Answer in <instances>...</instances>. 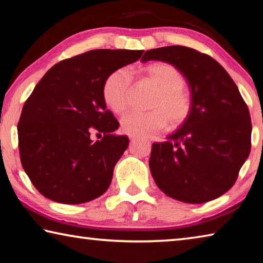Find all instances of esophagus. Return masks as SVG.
<instances>
[{
  "mask_svg": "<svg viewBox=\"0 0 263 263\" xmlns=\"http://www.w3.org/2000/svg\"><path fill=\"white\" fill-rule=\"evenodd\" d=\"M128 138H130L131 140H133V139H136V137L135 136H128Z\"/></svg>",
  "mask_w": 263,
  "mask_h": 263,
  "instance_id": "34e87169",
  "label": "esophagus"
}]
</instances>
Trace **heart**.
<instances>
[{"instance_id": "heart-1", "label": "heart", "mask_w": 263, "mask_h": 263, "mask_svg": "<svg viewBox=\"0 0 263 263\" xmlns=\"http://www.w3.org/2000/svg\"><path fill=\"white\" fill-rule=\"evenodd\" d=\"M146 75L158 89L151 111H130L121 119L122 130L128 136H146L161 130L167 121L171 126L183 123L190 111V101L183 92L182 74L168 64H155L146 69ZM133 77L130 69L119 68L111 73L103 86L105 103L115 112L125 111L130 103Z\"/></svg>"}]
</instances>
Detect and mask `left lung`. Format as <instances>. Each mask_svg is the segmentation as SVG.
<instances>
[{
	"label": "left lung",
	"instance_id": "1",
	"mask_svg": "<svg viewBox=\"0 0 263 263\" xmlns=\"http://www.w3.org/2000/svg\"><path fill=\"white\" fill-rule=\"evenodd\" d=\"M144 62H167L182 73L191 92L188 117L163 142H154L149 169L169 197L201 204L231 189L251 152L246 103L220 64L185 46L148 50Z\"/></svg>",
	"mask_w": 263,
	"mask_h": 263
}]
</instances>
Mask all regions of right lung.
Returning <instances> with one entry per match:
<instances>
[{
    "label": "right lung",
    "mask_w": 263,
    "mask_h": 263,
    "mask_svg": "<svg viewBox=\"0 0 263 263\" xmlns=\"http://www.w3.org/2000/svg\"><path fill=\"white\" fill-rule=\"evenodd\" d=\"M142 53L88 51L58 62L34 87L17 126L18 147L25 173L46 198L81 204L108 190L128 138L111 136L119 123L106 110L103 86L111 73ZM92 130L104 138L94 142Z\"/></svg>",
    "instance_id": "right-lung-1"
}]
</instances>
